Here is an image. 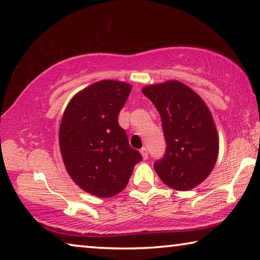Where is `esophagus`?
<instances>
[{"label": "esophagus", "instance_id": "1", "mask_svg": "<svg viewBox=\"0 0 260 260\" xmlns=\"http://www.w3.org/2000/svg\"><path fill=\"white\" fill-rule=\"evenodd\" d=\"M141 154H142L143 159H147L148 158V155H149V154H148V149H147L146 147H143L142 149H141Z\"/></svg>", "mask_w": 260, "mask_h": 260}]
</instances>
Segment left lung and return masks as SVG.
Segmentation results:
<instances>
[{
	"label": "left lung",
	"mask_w": 260,
	"mask_h": 260,
	"mask_svg": "<svg viewBox=\"0 0 260 260\" xmlns=\"http://www.w3.org/2000/svg\"><path fill=\"white\" fill-rule=\"evenodd\" d=\"M162 119L167 149L154 163L162 182L177 191H188L207 178L215 166L219 138L207 105L178 81L142 89Z\"/></svg>",
	"instance_id": "1"
}]
</instances>
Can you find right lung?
<instances>
[{"instance_id": "add662e5", "label": "right lung", "mask_w": 260, "mask_h": 260, "mask_svg": "<svg viewBox=\"0 0 260 260\" xmlns=\"http://www.w3.org/2000/svg\"><path fill=\"white\" fill-rule=\"evenodd\" d=\"M131 90L123 82H97L78 92L63 113L59 132L63 163L74 182L92 196L118 194L142 160L118 122Z\"/></svg>"}]
</instances>
